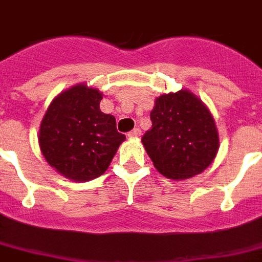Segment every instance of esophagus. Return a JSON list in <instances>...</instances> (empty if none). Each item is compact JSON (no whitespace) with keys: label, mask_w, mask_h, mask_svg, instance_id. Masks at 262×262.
I'll return each instance as SVG.
<instances>
[{"label":"esophagus","mask_w":262,"mask_h":262,"mask_svg":"<svg viewBox=\"0 0 262 262\" xmlns=\"http://www.w3.org/2000/svg\"><path fill=\"white\" fill-rule=\"evenodd\" d=\"M127 136H129V137H132V138L140 137V136H141V129H140V127H135L133 130L127 133Z\"/></svg>","instance_id":"esophagus-1"}]
</instances>
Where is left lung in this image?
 <instances>
[{
    "mask_svg": "<svg viewBox=\"0 0 262 262\" xmlns=\"http://www.w3.org/2000/svg\"><path fill=\"white\" fill-rule=\"evenodd\" d=\"M150 121L141 141L157 171L169 179L192 178L215 159L220 138L214 118L190 91L157 98Z\"/></svg>",
    "mask_w": 262,
    "mask_h": 262,
    "instance_id": "8db88e82",
    "label": "left lung"
}]
</instances>
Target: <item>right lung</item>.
I'll return each instance as SVG.
<instances>
[{"mask_svg":"<svg viewBox=\"0 0 262 262\" xmlns=\"http://www.w3.org/2000/svg\"><path fill=\"white\" fill-rule=\"evenodd\" d=\"M102 94L78 84L51 102L40 125L39 144L47 163L75 182L101 176L125 136L116 118L99 109Z\"/></svg>","mask_w":262,"mask_h":262,"instance_id":"obj_1","label":"right lung"}]
</instances>
